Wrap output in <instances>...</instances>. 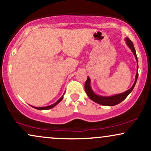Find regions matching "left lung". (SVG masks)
<instances>
[{
  "label": "left lung",
  "mask_w": 151,
  "mask_h": 151,
  "mask_svg": "<svg viewBox=\"0 0 151 151\" xmlns=\"http://www.w3.org/2000/svg\"><path fill=\"white\" fill-rule=\"evenodd\" d=\"M126 43L128 47L131 49V51L133 52V55H134L135 58H136L137 61V72L136 74V79H135L134 83H133L132 87L131 89L125 91L124 93H119V94L114 95V96H100V95L96 94L93 92V91L91 87V80H90V78L87 77V79H86L85 84H84V89H85V91L87 94V96L90 98V99L92 100L93 101L96 102V103L99 104H101L103 106H115L119 104V103H121V101H124L125 99L127 97L128 95L132 91V90L134 88L135 85L136 84L137 79H138V58H137V55L136 53V50H135L134 46H133V42L130 40L129 38L126 37Z\"/></svg>",
  "instance_id": "1"
}]
</instances>
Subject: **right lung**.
I'll list each match as a JSON object with an SVG mask.
<instances>
[{
    "instance_id": "1",
    "label": "right lung",
    "mask_w": 151,
    "mask_h": 151,
    "mask_svg": "<svg viewBox=\"0 0 151 151\" xmlns=\"http://www.w3.org/2000/svg\"><path fill=\"white\" fill-rule=\"evenodd\" d=\"M64 94H65V93H64ZM64 94L62 95V97L60 98V99L58 100V101H57L56 102H55V104H52V105H50V106H43V107H35V106H32L33 107V108H35V109H38V110H47V109H50L53 108V107H55V106H56L57 104H59V103H60V101H62V99H63V96H64Z\"/></svg>"
}]
</instances>
